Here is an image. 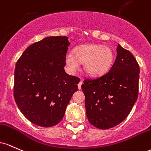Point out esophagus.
Masks as SVG:
<instances>
[{
	"mask_svg": "<svg viewBox=\"0 0 151 151\" xmlns=\"http://www.w3.org/2000/svg\"><path fill=\"white\" fill-rule=\"evenodd\" d=\"M82 84H83V81H80V82H79V83L78 84V87L79 90L81 89V86H82Z\"/></svg>",
	"mask_w": 151,
	"mask_h": 151,
	"instance_id": "esophagus-1",
	"label": "esophagus"
}]
</instances>
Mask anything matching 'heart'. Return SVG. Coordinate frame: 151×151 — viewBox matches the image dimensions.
Returning a JSON list of instances; mask_svg holds the SVG:
<instances>
[{
	"label": "heart",
	"mask_w": 151,
	"mask_h": 151,
	"mask_svg": "<svg viewBox=\"0 0 151 151\" xmlns=\"http://www.w3.org/2000/svg\"><path fill=\"white\" fill-rule=\"evenodd\" d=\"M65 61L71 73L79 70L81 63H84L85 70L89 75L101 76L113 65L114 54L110 47L99 44H84L76 47L73 53L65 55Z\"/></svg>",
	"instance_id": "1"
}]
</instances>
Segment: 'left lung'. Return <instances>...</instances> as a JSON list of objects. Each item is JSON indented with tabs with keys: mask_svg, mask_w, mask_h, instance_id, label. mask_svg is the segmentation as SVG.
<instances>
[{
	"mask_svg": "<svg viewBox=\"0 0 151 151\" xmlns=\"http://www.w3.org/2000/svg\"><path fill=\"white\" fill-rule=\"evenodd\" d=\"M116 50L111 70L100 77L85 79L81 86L88 120L100 129H109L124 121L138 96V62L119 44Z\"/></svg>",
	"mask_w": 151,
	"mask_h": 151,
	"instance_id": "1",
	"label": "left lung"
}]
</instances>
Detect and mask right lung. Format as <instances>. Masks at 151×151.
I'll return each mask as SVG.
<instances>
[{
  "mask_svg": "<svg viewBox=\"0 0 151 151\" xmlns=\"http://www.w3.org/2000/svg\"><path fill=\"white\" fill-rule=\"evenodd\" d=\"M66 36H50L30 45L16 63L13 96L21 113L37 126L59 123L79 78L65 73Z\"/></svg>",
  "mask_w": 151,
  "mask_h": 151,
  "instance_id": "obj_1",
  "label": "right lung"
}]
</instances>
